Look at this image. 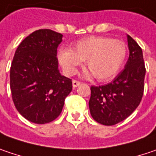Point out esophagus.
<instances>
[{
	"mask_svg": "<svg viewBox=\"0 0 156 156\" xmlns=\"http://www.w3.org/2000/svg\"><path fill=\"white\" fill-rule=\"evenodd\" d=\"M80 85V82L79 81H78V80H72V87H77L78 86H79Z\"/></svg>",
	"mask_w": 156,
	"mask_h": 156,
	"instance_id": "esophagus-1",
	"label": "esophagus"
}]
</instances>
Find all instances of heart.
<instances>
[{
    "instance_id": "1",
    "label": "heart",
    "mask_w": 156,
    "mask_h": 156,
    "mask_svg": "<svg viewBox=\"0 0 156 156\" xmlns=\"http://www.w3.org/2000/svg\"><path fill=\"white\" fill-rule=\"evenodd\" d=\"M127 55L124 42L102 36H91L76 42L71 49L62 48L58 59L64 70L72 75L82 62L99 81L113 78L123 66Z\"/></svg>"
}]
</instances>
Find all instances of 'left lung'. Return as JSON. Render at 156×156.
<instances>
[{"label":"left lung","instance_id":"8db88e82","mask_svg":"<svg viewBox=\"0 0 156 156\" xmlns=\"http://www.w3.org/2000/svg\"><path fill=\"white\" fill-rule=\"evenodd\" d=\"M130 51L124 69L111 83L91 87L89 108L99 124L114 125L126 119L137 108L144 93L146 67L141 48L127 35Z\"/></svg>","mask_w":156,"mask_h":156}]
</instances>
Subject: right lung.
<instances>
[{"label": "right lung", "mask_w": 156, "mask_h": 156, "mask_svg": "<svg viewBox=\"0 0 156 156\" xmlns=\"http://www.w3.org/2000/svg\"><path fill=\"white\" fill-rule=\"evenodd\" d=\"M62 35L41 29L27 36L16 48L10 67V90L17 111L34 124L59 116L72 90L70 78L58 70L57 48Z\"/></svg>", "instance_id": "right-lung-1"}]
</instances>
